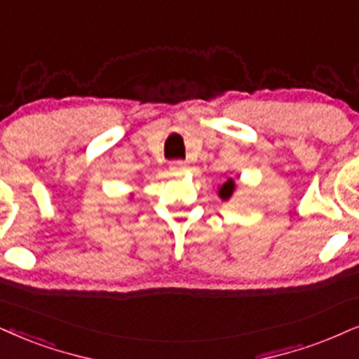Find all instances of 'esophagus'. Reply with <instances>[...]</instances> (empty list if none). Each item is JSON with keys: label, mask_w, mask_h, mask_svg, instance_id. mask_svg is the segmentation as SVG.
Segmentation results:
<instances>
[{"label": "esophagus", "mask_w": 359, "mask_h": 359, "mask_svg": "<svg viewBox=\"0 0 359 359\" xmlns=\"http://www.w3.org/2000/svg\"><path fill=\"white\" fill-rule=\"evenodd\" d=\"M170 170L174 172V174H182V172L187 170V165H185L184 162H175V164L170 165Z\"/></svg>", "instance_id": "1"}]
</instances>
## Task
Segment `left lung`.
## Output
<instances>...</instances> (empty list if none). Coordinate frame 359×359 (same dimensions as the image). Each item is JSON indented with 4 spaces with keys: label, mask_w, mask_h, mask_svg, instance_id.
Wrapping results in <instances>:
<instances>
[{
    "label": "left lung",
    "mask_w": 359,
    "mask_h": 359,
    "mask_svg": "<svg viewBox=\"0 0 359 359\" xmlns=\"http://www.w3.org/2000/svg\"><path fill=\"white\" fill-rule=\"evenodd\" d=\"M235 192V180L230 177V179H226V182H224L219 187V197L222 198V201H229L230 197H232Z\"/></svg>",
    "instance_id": "8db88e82"
}]
</instances>
